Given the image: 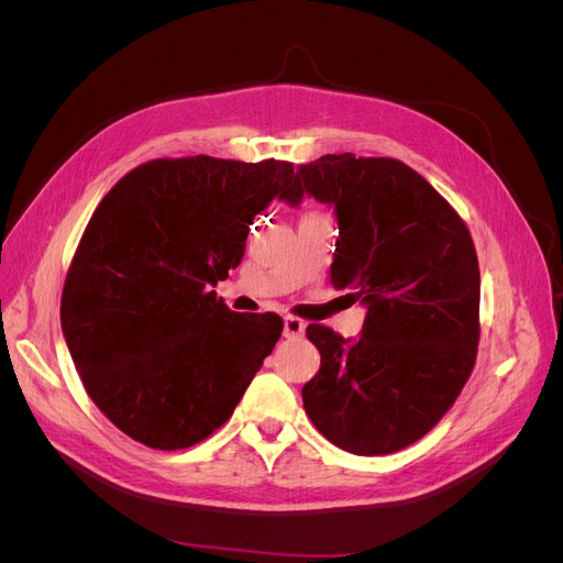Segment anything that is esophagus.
<instances>
[{
	"label": "esophagus",
	"instance_id": "esophagus-1",
	"mask_svg": "<svg viewBox=\"0 0 563 563\" xmlns=\"http://www.w3.org/2000/svg\"><path fill=\"white\" fill-rule=\"evenodd\" d=\"M305 333V321L298 317H286L284 319V335L286 338H300Z\"/></svg>",
	"mask_w": 563,
	"mask_h": 563
}]
</instances>
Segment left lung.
<instances>
[{"label":"left lung","mask_w":563,"mask_h":563,"mask_svg":"<svg viewBox=\"0 0 563 563\" xmlns=\"http://www.w3.org/2000/svg\"><path fill=\"white\" fill-rule=\"evenodd\" d=\"M302 192L333 203L340 234L331 284L368 312L347 340L323 323L302 387L305 413L338 449L387 455L411 446L463 391L479 345V261L465 220L411 166L327 155L298 168Z\"/></svg>","instance_id":"obj_1"}]
</instances>
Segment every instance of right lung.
I'll list each match as a JSON object with an SVG mask.
<instances>
[{
  "label": "right lung",
  "instance_id": "obj_1",
  "mask_svg": "<svg viewBox=\"0 0 563 563\" xmlns=\"http://www.w3.org/2000/svg\"><path fill=\"white\" fill-rule=\"evenodd\" d=\"M298 187L291 162L164 157L98 203L60 327L84 389L126 437L178 451L230 420L284 321L232 312L211 286L242 263L253 218Z\"/></svg>",
  "mask_w": 563,
  "mask_h": 563
}]
</instances>
